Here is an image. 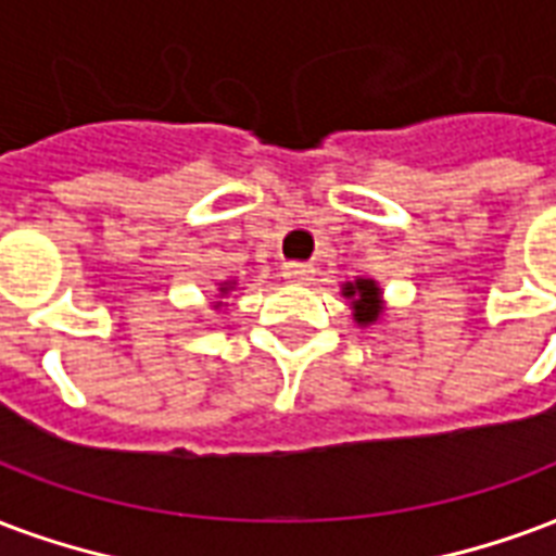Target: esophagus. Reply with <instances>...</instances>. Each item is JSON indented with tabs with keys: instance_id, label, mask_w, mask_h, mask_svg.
I'll use <instances>...</instances> for the list:
<instances>
[{
	"instance_id": "1",
	"label": "esophagus",
	"mask_w": 556,
	"mask_h": 556,
	"mask_svg": "<svg viewBox=\"0 0 556 556\" xmlns=\"http://www.w3.org/2000/svg\"><path fill=\"white\" fill-rule=\"evenodd\" d=\"M312 265H306V262H286L282 265V277L289 279V282H298V286H306V282H312Z\"/></svg>"
}]
</instances>
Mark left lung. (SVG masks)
I'll use <instances>...</instances> for the list:
<instances>
[{
    "mask_svg": "<svg viewBox=\"0 0 556 556\" xmlns=\"http://www.w3.org/2000/svg\"><path fill=\"white\" fill-rule=\"evenodd\" d=\"M341 294L351 300L353 320L359 327H368L374 320H380L382 315V291L374 279H356V282H348Z\"/></svg>",
    "mask_w": 556,
    "mask_h": 556,
    "instance_id": "1",
    "label": "left lung"
}]
</instances>
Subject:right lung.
<instances>
[{
  "instance_id": "1",
  "label": "right lung",
  "mask_w": 556,
  "mask_h": 556,
  "mask_svg": "<svg viewBox=\"0 0 556 556\" xmlns=\"http://www.w3.org/2000/svg\"><path fill=\"white\" fill-rule=\"evenodd\" d=\"M229 289H232V282H226L224 289H220V294H226V291H229Z\"/></svg>"
}]
</instances>
